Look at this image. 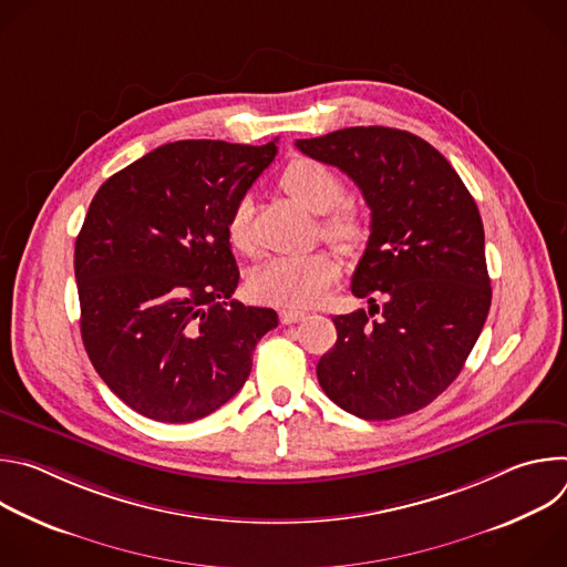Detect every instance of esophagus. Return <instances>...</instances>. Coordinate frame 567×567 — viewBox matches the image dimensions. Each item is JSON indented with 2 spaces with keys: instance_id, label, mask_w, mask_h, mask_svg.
<instances>
[{
  "instance_id": "1",
  "label": "esophagus",
  "mask_w": 567,
  "mask_h": 567,
  "mask_svg": "<svg viewBox=\"0 0 567 567\" xmlns=\"http://www.w3.org/2000/svg\"><path fill=\"white\" fill-rule=\"evenodd\" d=\"M307 316L305 309H296V307H287V309H280V320L285 322V326H289V322H298Z\"/></svg>"
}]
</instances>
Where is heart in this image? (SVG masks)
Instances as JSON below:
<instances>
[{
	"instance_id": "b5f03b06",
	"label": "heart",
	"mask_w": 567,
	"mask_h": 567,
	"mask_svg": "<svg viewBox=\"0 0 567 567\" xmlns=\"http://www.w3.org/2000/svg\"><path fill=\"white\" fill-rule=\"evenodd\" d=\"M280 186L300 206L322 215L320 230L339 249L354 251L363 245L368 237V221L359 208L343 204L346 182L334 168L309 156H296L282 168ZM226 237L235 251H251V213L247 199L233 206L226 221ZM339 276L341 262L328 251L282 256L267 260L254 271L249 291L260 302L300 307L316 302Z\"/></svg>"
}]
</instances>
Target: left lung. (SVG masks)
I'll return each instance as SVG.
<instances>
[{
	"mask_svg": "<svg viewBox=\"0 0 567 567\" xmlns=\"http://www.w3.org/2000/svg\"><path fill=\"white\" fill-rule=\"evenodd\" d=\"M296 147L346 173L372 213L352 276L370 309L332 318L337 343L316 365L318 383L361 420L422 411L455 381L492 307L480 210L449 161L411 132L346 127Z\"/></svg>",
	"mask_w": 567,
	"mask_h": 567,
	"instance_id": "left-lung-1",
	"label": "left lung"
}]
</instances>
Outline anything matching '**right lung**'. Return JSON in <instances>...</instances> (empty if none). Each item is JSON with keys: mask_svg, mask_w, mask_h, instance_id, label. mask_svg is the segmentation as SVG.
<instances>
[{"mask_svg": "<svg viewBox=\"0 0 567 567\" xmlns=\"http://www.w3.org/2000/svg\"><path fill=\"white\" fill-rule=\"evenodd\" d=\"M278 147L166 143L112 175L75 239L80 334L110 390L143 417L186 424L239 392L269 307L233 300L226 237L237 202Z\"/></svg>", "mask_w": 567, "mask_h": 567, "instance_id": "add662e5", "label": "right lung"}]
</instances>
